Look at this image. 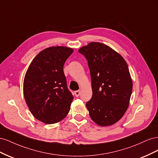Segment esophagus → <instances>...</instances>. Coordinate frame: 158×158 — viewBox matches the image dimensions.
Returning a JSON list of instances; mask_svg holds the SVG:
<instances>
[{
	"label": "esophagus",
	"instance_id": "esophagus-1",
	"mask_svg": "<svg viewBox=\"0 0 158 158\" xmlns=\"http://www.w3.org/2000/svg\"><path fill=\"white\" fill-rule=\"evenodd\" d=\"M74 94L76 97H78L80 94V90H77V91H75L74 92Z\"/></svg>",
	"mask_w": 158,
	"mask_h": 158
}]
</instances>
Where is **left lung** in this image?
I'll use <instances>...</instances> for the list:
<instances>
[{
  "instance_id": "1",
  "label": "left lung",
  "mask_w": 158,
  "mask_h": 158,
  "mask_svg": "<svg viewBox=\"0 0 158 158\" xmlns=\"http://www.w3.org/2000/svg\"><path fill=\"white\" fill-rule=\"evenodd\" d=\"M88 60L92 97L86 103L91 118L102 127L123 117L129 105L132 82L123 57L109 46L91 42L78 50Z\"/></svg>"
}]
</instances>
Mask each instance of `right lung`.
Segmentation results:
<instances>
[{
  "label": "right lung",
  "instance_id": "right-lung-1",
  "mask_svg": "<svg viewBox=\"0 0 158 158\" xmlns=\"http://www.w3.org/2000/svg\"><path fill=\"white\" fill-rule=\"evenodd\" d=\"M73 49L57 46L45 49L31 63L23 80V95L31 113L45 124H54L67 115L74 97L63 71Z\"/></svg>",
  "mask_w": 158,
  "mask_h": 158
}]
</instances>
